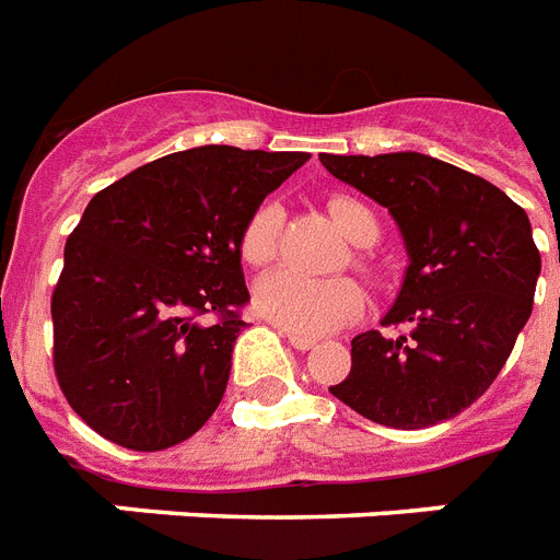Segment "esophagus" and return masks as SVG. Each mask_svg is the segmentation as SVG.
Here are the masks:
<instances>
[{"label": "esophagus", "instance_id": "1", "mask_svg": "<svg viewBox=\"0 0 560 560\" xmlns=\"http://www.w3.org/2000/svg\"><path fill=\"white\" fill-rule=\"evenodd\" d=\"M279 331L284 334V337H288V342H290V346H293V349H296V351H311V349H314V346H316L314 337H302V334L288 331V328H281V325H279Z\"/></svg>", "mask_w": 560, "mask_h": 560}]
</instances>
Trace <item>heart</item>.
Instances as JSON below:
<instances>
[{
    "mask_svg": "<svg viewBox=\"0 0 560 560\" xmlns=\"http://www.w3.org/2000/svg\"><path fill=\"white\" fill-rule=\"evenodd\" d=\"M334 223L342 229V235L354 241V244L366 246L377 237V220L366 202L337 194L328 200ZM279 226L281 211L272 202H264L246 218L241 237H237V253L246 264L264 267L276 258V246H279ZM255 305L267 319L279 323L302 337H319V334H331L342 325L354 323L363 307L366 296L360 290L358 281L351 279H331V281H314L302 279L290 270H276L264 276L255 284Z\"/></svg>",
    "mask_w": 560,
    "mask_h": 560,
    "instance_id": "obj_1",
    "label": "heart"
}]
</instances>
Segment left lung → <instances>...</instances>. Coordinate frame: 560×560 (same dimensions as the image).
I'll list each match as a JSON object with an SVG mask.
<instances>
[{
	"label": "left lung",
	"instance_id": "obj_1",
	"mask_svg": "<svg viewBox=\"0 0 560 560\" xmlns=\"http://www.w3.org/2000/svg\"><path fill=\"white\" fill-rule=\"evenodd\" d=\"M319 162L389 209L409 255L381 323L404 334H358L349 377L331 395L395 430L459 416L494 383L529 323L540 253L526 211L488 179L424 153H319Z\"/></svg>",
	"mask_w": 560,
	"mask_h": 560
}]
</instances>
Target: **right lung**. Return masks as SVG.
I'll use <instances>...</instances> for the list:
<instances>
[{
	"instance_id": "1",
	"label": "right lung",
	"mask_w": 560,
	"mask_h": 560,
	"mask_svg": "<svg viewBox=\"0 0 560 560\" xmlns=\"http://www.w3.org/2000/svg\"><path fill=\"white\" fill-rule=\"evenodd\" d=\"M307 160L206 144L92 197L66 241L51 323L57 383L95 433L153 453L209 421L246 325L241 229Z\"/></svg>"
}]
</instances>
